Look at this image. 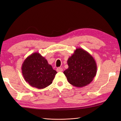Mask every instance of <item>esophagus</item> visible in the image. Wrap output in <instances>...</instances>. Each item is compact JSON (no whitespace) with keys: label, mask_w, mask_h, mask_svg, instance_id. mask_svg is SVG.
<instances>
[{"label":"esophagus","mask_w":121,"mask_h":121,"mask_svg":"<svg viewBox=\"0 0 121 121\" xmlns=\"http://www.w3.org/2000/svg\"><path fill=\"white\" fill-rule=\"evenodd\" d=\"M56 71H57V72H62V71H63V69H62L61 68H60V67L57 68L56 69Z\"/></svg>","instance_id":"obj_1"}]
</instances>
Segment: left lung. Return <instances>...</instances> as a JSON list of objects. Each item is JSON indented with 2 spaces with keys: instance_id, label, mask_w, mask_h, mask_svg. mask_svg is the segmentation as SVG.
Returning a JSON list of instances; mask_svg holds the SVG:
<instances>
[{
  "instance_id": "obj_1",
  "label": "left lung",
  "mask_w": 121,
  "mask_h": 121,
  "mask_svg": "<svg viewBox=\"0 0 121 121\" xmlns=\"http://www.w3.org/2000/svg\"><path fill=\"white\" fill-rule=\"evenodd\" d=\"M69 68L64 72L68 82L76 87H83L92 81L97 72L93 56L86 50L77 48L67 61Z\"/></svg>"
}]
</instances>
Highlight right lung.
<instances>
[{
	"label": "right lung",
	"instance_id": "1",
	"mask_svg": "<svg viewBox=\"0 0 121 121\" xmlns=\"http://www.w3.org/2000/svg\"><path fill=\"white\" fill-rule=\"evenodd\" d=\"M24 78L30 86L43 89L52 83L56 71L38 52L28 56L22 65Z\"/></svg>",
	"mask_w": 121,
	"mask_h": 121
}]
</instances>
